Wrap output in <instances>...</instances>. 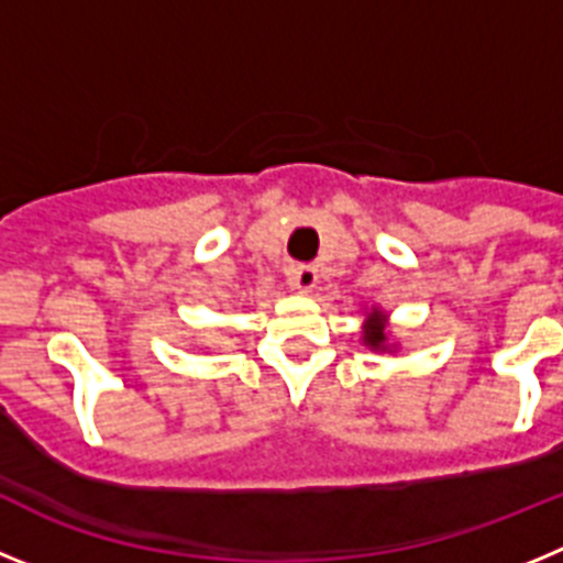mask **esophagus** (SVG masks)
Returning <instances> with one entry per match:
<instances>
[{
	"label": "esophagus",
	"mask_w": 563,
	"mask_h": 563,
	"mask_svg": "<svg viewBox=\"0 0 563 563\" xmlns=\"http://www.w3.org/2000/svg\"><path fill=\"white\" fill-rule=\"evenodd\" d=\"M287 282L296 292H310L318 285V267L312 265H290L287 267Z\"/></svg>",
	"instance_id": "34e87169"
}]
</instances>
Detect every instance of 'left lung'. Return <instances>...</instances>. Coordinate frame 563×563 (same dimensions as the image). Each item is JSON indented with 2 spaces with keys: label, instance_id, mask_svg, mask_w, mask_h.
Instances as JSON below:
<instances>
[{
  "label": "left lung",
  "instance_id": "obj_1",
  "mask_svg": "<svg viewBox=\"0 0 563 563\" xmlns=\"http://www.w3.org/2000/svg\"><path fill=\"white\" fill-rule=\"evenodd\" d=\"M363 343L369 350H391L389 338H386V316H383L377 307H372V312L366 316V324H363Z\"/></svg>",
  "mask_w": 563,
  "mask_h": 563
}]
</instances>
